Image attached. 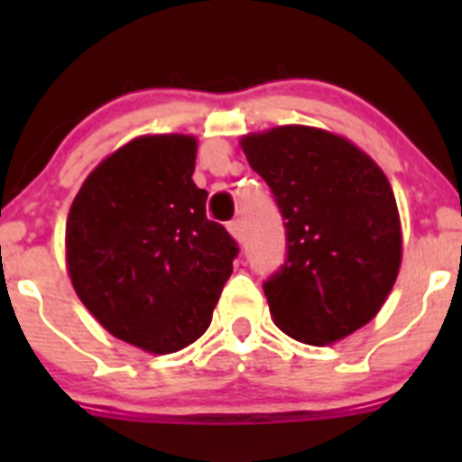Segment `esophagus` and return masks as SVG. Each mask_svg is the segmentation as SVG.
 Segmentation results:
<instances>
[{
	"label": "esophagus",
	"instance_id": "34e87169",
	"mask_svg": "<svg viewBox=\"0 0 462 462\" xmlns=\"http://www.w3.org/2000/svg\"><path fill=\"white\" fill-rule=\"evenodd\" d=\"M226 228H228V234L234 236L236 240H243L245 228H243V222H240V219H231V222L226 224Z\"/></svg>",
	"mask_w": 462,
	"mask_h": 462
}]
</instances>
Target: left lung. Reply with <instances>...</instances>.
<instances>
[{"instance_id": "obj_1", "label": "left lung", "mask_w": 462, "mask_h": 462, "mask_svg": "<svg viewBox=\"0 0 462 462\" xmlns=\"http://www.w3.org/2000/svg\"><path fill=\"white\" fill-rule=\"evenodd\" d=\"M280 208L287 256L263 282L273 321L293 340L330 345L368 324L398 277L395 196L365 152L312 126L243 138Z\"/></svg>"}]
</instances>
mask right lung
<instances>
[{
  "instance_id": "1",
  "label": "right lung",
  "mask_w": 462,
  "mask_h": 462,
  "mask_svg": "<svg viewBox=\"0 0 462 462\" xmlns=\"http://www.w3.org/2000/svg\"><path fill=\"white\" fill-rule=\"evenodd\" d=\"M194 164L196 138L141 136L89 173L69 210L73 289L108 333L152 354L206 333L238 256L206 217Z\"/></svg>"
}]
</instances>
